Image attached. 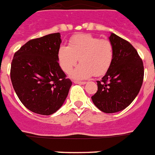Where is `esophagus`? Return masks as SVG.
Masks as SVG:
<instances>
[{
  "mask_svg": "<svg viewBox=\"0 0 155 155\" xmlns=\"http://www.w3.org/2000/svg\"><path fill=\"white\" fill-rule=\"evenodd\" d=\"M74 82L75 84H79V85H85L86 82L85 81H74Z\"/></svg>",
  "mask_w": 155,
  "mask_h": 155,
  "instance_id": "34e87169",
  "label": "esophagus"
}]
</instances>
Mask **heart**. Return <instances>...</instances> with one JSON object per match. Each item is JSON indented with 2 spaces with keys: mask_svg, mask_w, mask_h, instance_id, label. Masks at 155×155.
Here are the masks:
<instances>
[{
  "mask_svg": "<svg viewBox=\"0 0 155 155\" xmlns=\"http://www.w3.org/2000/svg\"><path fill=\"white\" fill-rule=\"evenodd\" d=\"M114 55V47L110 41L90 34L74 36L68 46L61 45L58 51V62L65 73H70L80 58L81 63L71 73L76 79L105 74L112 65Z\"/></svg>",
  "mask_w": 155,
  "mask_h": 155,
  "instance_id": "1",
  "label": "heart"
}]
</instances>
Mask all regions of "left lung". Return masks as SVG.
<instances>
[{
    "instance_id": "left-lung-1",
    "label": "left lung",
    "mask_w": 155,
    "mask_h": 155,
    "mask_svg": "<svg viewBox=\"0 0 155 155\" xmlns=\"http://www.w3.org/2000/svg\"><path fill=\"white\" fill-rule=\"evenodd\" d=\"M109 40L114 47L112 65L101 81L97 91L91 97L101 111L107 114L123 110L135 99L142 87L144 67L133 45L111 33Z\"/></svg>"
}]
</instances>
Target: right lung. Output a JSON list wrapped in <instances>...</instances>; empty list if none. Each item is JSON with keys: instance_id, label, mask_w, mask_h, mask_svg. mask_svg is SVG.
I'll return each mask as SVG.
<instances>
[{"instance_id": "obj_1", "label": "right lung", "mask_w": 155, "mask_h": 155, "mask_svg": "<svg viewBox=\"0 0 155 155\" xmlns=\"http://www.w3.org/2000/svg\"><path fill=\"white\" fill-rule=\"evenodd\" d=\"M61 43L60 33L28 41L12 61L10 78L15 92L28 110L38 114L57 112L72 85L58 63Z\"/></svg>"}]
</instances>
